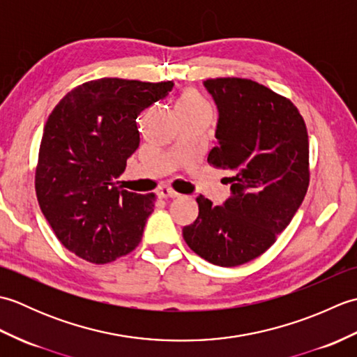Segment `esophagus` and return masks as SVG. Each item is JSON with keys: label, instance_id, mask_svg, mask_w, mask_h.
Instances as JSON below:
<instances>
[{"label": "esophagus", "instance_id": "obj_1", "mask_svg": "<svg viewBox=\"0 0 357 357\" xmlns=\"http://www.w3.org/2000/svg\"><path fill=\"white\" fill-rule=\"evenodd\" d=\"M158 196H159V198L169 199V198H178L179 193L174 192L173 188H170V187H159L158 188Z\"/></svg>", "mask_w": 357, "mask_h": 357}]
</instances>
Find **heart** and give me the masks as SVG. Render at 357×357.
Segmentation results:
<instances>
[{"instance_id":"b5f03b06","label":"heart","mask_w":357,"mask_h":357,"mask_svg":"<svg viewBox=\"0 0 357 357\" xmlns=\"http://www.w3.org/2000/svg\"><path fill=\"white\" fill-rule=\"evenodd\" d=\"M176 109L181 116H193L201 115V113H210L207 101L193 89H187L181 93L176 102Z\"/></svg>"}]
</instances>
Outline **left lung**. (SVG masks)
I'll return each instance as SVG.
<instances>
[{"label":"left lung","instance_id":"8db88e82","mask_svg":"<svg viewBox=\"0 0 357 357\" xmlns=\"http://www.w3.org/2000/svg\"><path fill=\"white\" fill-rule=\"evenodd\" d=\"M219 118L208 164L227 170L231 196L213 206L199 196V215L183 229L196 255L221 265L250 262L275 244L310 184L305 121L288 98L245 78H210Z\"/></svg>","mask_w":357,"mask_h":357}]
</instances>
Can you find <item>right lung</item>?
<instances>
[{
	"instance_id": "right-lung-1",
	"label": "right lung",
	"mask_w": 357,
	"mask_h": 357,
	"mask_svg": "<svg viewBox=\"0 0 357 357\" xmlns=\"http://www.w3.org/2000/svg\"><path fill=\"white\" fill-rule=\"evenodd\" d=\"M172 87L173 81H87L49 115L35 170L36 198L59 242L81 259L107 264L141 242L156 195L119 190L115 179L139 146L136 118Z\"/></svg>"
}]
</instances>
